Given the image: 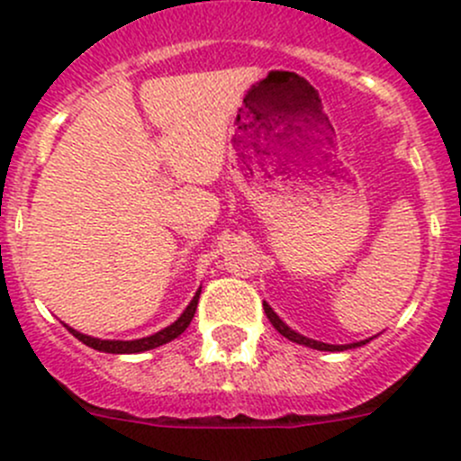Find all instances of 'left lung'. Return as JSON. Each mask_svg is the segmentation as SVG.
<instances>
[{
	"label": "left lung",
	"mask_w": 461,
	"mask_h": 461,
	"mask_svg": "<svg viewBox=\"0 0 461 461\" xmlns=\"http://www.w3.org/2000/svg\"><path fill=\"white\" fill-rule=\"evenodd\" d=\"M263 309H265V313H267L269 322L274 324V329H276V331H278L280 336H285V338H287V340L295 342V345H304V347H309V348H318V351H347V348H356V347H362V345H366V342L371 340V338H369V340L351 342V345H327V342H318V340H312V338H307V336H300L298 331H294L292 327H287V324H285L283 320H280L278 313H276L274 309L269 307V303H265V300H263Z\"/></svg>",
	"instance_id": "obj_1"
}]
</instances>
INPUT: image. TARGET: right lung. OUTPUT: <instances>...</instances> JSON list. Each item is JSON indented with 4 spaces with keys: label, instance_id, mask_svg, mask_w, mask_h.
<instances>
[{
    "label": "right lung",
    "instance_id": "obj_1",
    "mask_svg": "<svg viewBox=\"0 0 461 461\" xmlns=\"http://www.w3.org/2000/svg\"><path fill=\"white\" fill-rule=\"evenodd\" d=\"M198 295H201V289H198L196 294H194L192 303L187 304L185 312L181 313L176 320H174L172 324L166 329H161V331L152 333V336L148 338H139V340H101V338H92V336H86V333L77 331V329L68 327V331L72 333V336L77 338V340L84 342L86 347L90 348H96V351H104V353H143V351H149V348H157L161 345H167V342H172L174 338L181 336L183 331H185L187 327H190L194 313H196V304H198Z\"/></svg>",
    "mask_w": 461,
    "mask_h": 461
}]
</instances>
